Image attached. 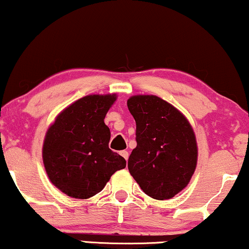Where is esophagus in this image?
<instances>
[{
  "instance_id": "34e87169",
  "label": "esophagus",
  "mask_w": 249,
  "mask_h": 249,
  "mask_svg": "<svg viewBox=\"0 0 249 249\" xmlns=\"http://www.w3.org/2000/svg\"><path fill=\"white\" fill-rule=\"evenodd\" d=\"M119 154H121V155L124 157V159L127 161V160H128V152H126V150H122V152L119 153Z\"/></svg>"
}]
</instances>
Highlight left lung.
Masks as SVG:
<instances>
[{"label":"left lung","mask_w":249,"mask_h":249,"mask_svg":"<svg viewBox=\"0 0 249 249\" xmlns=\"http://www.w3.org/2000/svg\"><path fill=\"white\" fill-rule=\"evenodd\" d=\"M137 130V147L128 157V171L144 193L156 200L174 197L194 174L197 147L185 116L155 95L127 100Z\"/></svg>","instance_id":"obj_1"}]
</instances>
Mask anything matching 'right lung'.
Wrapping results in <instances>:
<instances>
[{
	"label": "right lung",
	"mask_w": 249,
	"mask_h": 249,
	"mask_svg": "<svg viewBox=\"0 0 249 249\" xmlns=\"http://www.w3.org/2000/svg\"><path fill=\"white\" fill-rule=\"evenodd\" d=\"M116 94L88 95L72 103L48 128L42 157L50 181L75 199H88L101 192L124 157L109 148L110 130L105 117Z\"/></svg>",
	"instance_id": "1"
}]
</instances>
